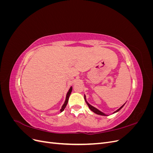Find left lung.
Returning <instances> with one entry per match:
<instances>
[{
    "label": "left lung",
    "mask_w": 153,
    "mask_h": 153,
    "mask_svg": "<svg viewBox=\"0 0 153 153\" xmlns=\"http://www.w3.org/2000/svg\"><path fill=\"white\" fill-rule=\"evenodd\" d=\"M84 99H85V101H86V103L87 104V105H88V106H89V108L92 111V112H94V113H96V114H98V115H106V114H105L104 113H103V112H101V111H100L98 109H97V108H96L95 107H94V106H92V105H91L89 103L87 102V101H86V98H85V96H84ZM125 105V103L122 106H121V107H120L118 110H117L116 111H115V112H114V113H115V112H118V111H119L120 110H121L123 107V106Z\"/></svg>",
    "instance_id": "left-lung-1"
}]
</instances>
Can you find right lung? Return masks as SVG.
Returning a JSON list of instances; mask_svg holds the SVG:
<instances>
[{
    "mask_svg": "<svg viewBox=\"0 0 153 153\" xmlns=\"http://www.w3.org/2000/svg\"><path fill=\"white\" fill-rule=\"evenodd\" d=\"M71 91H72V87H70V89H69V91H68V93H67V94H66V100H65V102H64V105H62V108H61V112H62V111L64 110V108H66V105H67V104H68V102L69 97V96H70V94H71Z\"/></svg>",
    "mask_w": 153,
    "mask_h": 153,
    "instance_id": "right-lung-1",
    "label": "right lung"
}]
</instances>
